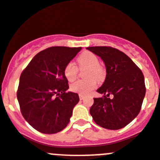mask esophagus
<instances>
[{
  "mask_svg": "<svg viewBox=\"0 0 160 160\" xmlns=\"http://www.w3.org/2000/svg\"><path fill=\"white\" fill-rule=\"evenodd\" d=\"M79 97H80V100H83V99L85 98V97L83 95H82V94H80V95H79Z\"/></svg>",
  "mask_w": 160,
  "mask_h": 160,
  "instance_id": "34e87169",
  "label": "esophagus"
}]
</instances>
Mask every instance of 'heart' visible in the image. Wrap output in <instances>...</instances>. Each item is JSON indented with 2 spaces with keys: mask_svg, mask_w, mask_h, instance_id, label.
<instances>
[{
  "mask_svg": "<svg viewBox=\"0 0 160 160\" xmlns=\"http://www.w3.org/2000/svg\"><path fill=\"white\" fill-rule=\"evenodd\" d=\"M77 62L80 67H87L85 80H79L72 83L70 90L75 93L87 95L97 87V79L102 80L105 75L103 68L99 64V59L95 54L90 51H85L77 58ZM78 69L72 62H69L63 69L65 77L69 81H73L76 79ZM95 76L96 78L94 77Z\"/></svg>",
  "mask_w": 160,
  "mask_h": 160,
  "instance_id": "obj_1",
  "label": "heart"
}]
</instances>
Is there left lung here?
I'll list each match as a JSON object with an SVG mask.
<instances>
[{
    "label": "left lung",
    "mask_w": 160,
    "mask_h": 160,
    "mask_svg": "<svg viewBox=\"0 0 160 160\" xmlns=\"http://www.w3.org/2000/svg\"><path fill=\"white\" fill-rule=\"evenodd\" d=\"M107 70L105 81L98 90L102 97L93 98L90 115L102 128L119 129L132 122L141 110L146 94L144 76L127 55L111 47H90ZM112 95V98H108Z\"/></svg>",
    "instance_id": "left-lung-1"
}]
</instances>
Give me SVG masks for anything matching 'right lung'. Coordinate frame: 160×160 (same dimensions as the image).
Here are the masks:
<instances>
[{"label": "right lung", "instance_id": "1", "mask_svg": "<svg viewBox=\"0 0 160 160\" xmlns=\"http://www.w3.org/2000/svg\"><path fill=\"white\" fill-rule=\"evenodd\" d=\"M81 48L51 47L35 55L20 77L17 97L23 118L42 133L53 134L68 125L78 94L67 92L66 64Z\"/></svg>", "mask_w": 160, "mask_h": 160}]
</instances>
